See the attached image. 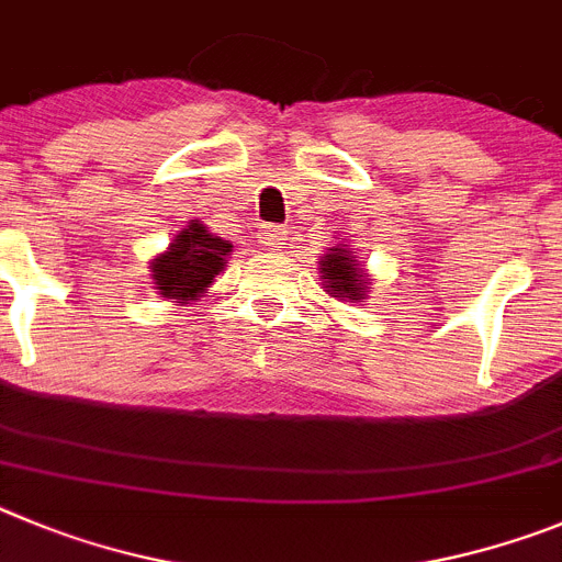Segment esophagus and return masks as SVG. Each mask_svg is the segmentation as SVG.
I'll return each instance as SVG.
<instances>
[{"label":"esophagus","instance_id":"obj_1","mask_svg":"<svg viewBox=\"0 0 562 562\" xmlns=\"http://www.w3.org/2000/svg\"><path fill=\"white\" fill-rule=\"evenodd\" d=\"M257 237H260V244L266 246V249H271V251L285 249L288 235H285V229H280V226H271V224L269 226H260Z\"/></svg>","mask_w":562,"mask_h":562}]
</instances>
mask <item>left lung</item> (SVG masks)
<instances>
[{
	"label": "left lung",
	"instance_id": "left-lung-1",
	"mask_svg": "<svg viewBox=\"0 0 562 562\" xmlns=\"http://www.w3.org/2000/svg\"><path fill=\"white\" fill-rule=\"evenodd\" d=\"M318 280L330 296L341 302H363L372 285L369 274L361 269V260H356V251L344 244V237H338V244L318 260Z\"/></svg>",
	"mask_w": 562,
	"mask_h": 562
}]
</instances>
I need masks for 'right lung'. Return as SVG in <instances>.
<instances>
[{"label": "right lung", "instance_id": "right-lung-1", "mask_svg": "<svg viewBox=\"0 0 562 562\" xmlns=\"http://www.w3.org/2000/svg\"><path fill=\"white\" fill-rule=\"evenodd\" d=\"M229 251V240L212 235L201 221H187L173 244L148 262L150 282L168 302L190 305L210 293L215 277L226 269Z\"/></svg>", "mask_w": 562, "mask_h": 562}]
</instances>
